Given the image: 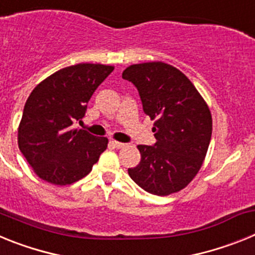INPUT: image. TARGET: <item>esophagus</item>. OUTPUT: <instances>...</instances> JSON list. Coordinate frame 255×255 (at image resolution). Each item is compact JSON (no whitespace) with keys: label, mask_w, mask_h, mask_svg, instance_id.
Returning a JSON list of instances; mask_svg holds the SVG:
<instances>
[{"label":"esophagus","mask_w":255,"mask_h":255,"mask_svg":"<svg viewBox=\"0 0 255 255\" xmlns=\"http://www.w3.org/2000/svg\"><path fill=\"white\" fill-rule=\"evenodd\" d=\"M111 144L114 145L115 148H117V149H120V148L125 147V144L120 143V141H116V140H111Z\"/></svg>","instance_id":"1"}]
</instances>
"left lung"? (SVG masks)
I'll return each mask as SVG.
<instances>
[{
  "instance_id": "8db88e82",
  "label": "left lung",
  "mask_w": 255,
  "mask_h": 255,
  "mask_svg": "<svg viewBox=\"0 0 255 255\" xmlns=\"http://www.w3.org/2000/svg\"><path fill=\"white\" fill-rule=\"evenodd\" d=\"M123 79L138 89L144 114L154 120L153 145H138L141 159L129 176L154 195L185 188L199 171L212 136L209 108L193 83L164 62L131 65Z\"/></svg>"
}]
</instances>
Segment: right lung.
<instances>
[{"label": "right lung", "instance_id": "right-lung-1", "mask_svg": "<svg viewBox=\"0 0 255 255\" xmlns=\"http://www.w3.org/2000/svg\"><path fill=\"white\" fill-rule=\"evenodd\" d=\"M114 66L78 64L52 74L33 89L26 100L17 130L19 148L42 180L69 185L87 176L107 138H98L80 123L88 102Z\"/></svg>", "mask_w": 255, "mask_h": 255}]
</instances>
